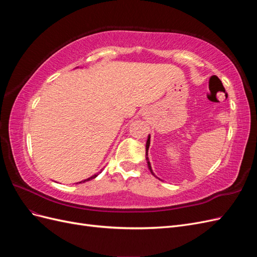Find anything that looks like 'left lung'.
Segmentation results:
<instances>
[{
    "mask_svg": "<svg viewBox=\"0 0 257 257\" xmlns=\"http://www.w3.org/2000/svg\"><path fill=\"white\" fill-rule=\"evenodd\" d=\"M149 146H150V135L148 136L147 144H146V160H147V163H148V167H149L151 174L154 176V173H153V170L151 168V164H150V162H149V159H148V150H149Z\"/></svg>",
    "mask_w": 257,
    "mask_h": 257,
    "instance_id": "1",
    "label": "left lung"
}]
</instances>
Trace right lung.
I'll return each mask as SVG.
<instances>
[{
    "label": "right lung",
    "mask_w": 257,
    "mask_h": 257,
    "mask_svg": "<svg viewBox=\"0 0 257 257\" xmlns=\"http://www.w3.org/2000/svg\"><path fill=\"white\" fill-rule=\"evenodd\" d=\"M102 172H99L98 174H100ZM98 174H95V175H93L92 177H90V178H88V179H85V180H83V181H80V182H77V183H81V182H85V181H90V180H92V179H94V178H96L97 176H98Z\"/></svg>",
    "instance_id": "1"
}]
</instances>
